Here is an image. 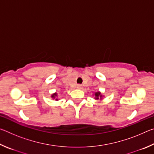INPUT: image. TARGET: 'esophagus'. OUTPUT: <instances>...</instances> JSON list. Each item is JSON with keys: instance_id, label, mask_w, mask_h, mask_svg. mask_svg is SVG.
Here are the masks:
<instances>
[{"instance_id": "1", "label": "esophagus", "mask_w": 154, "mask_h": 154, "mask_svg": "<svg viewBox=\"0 0 154 154\" xmlns=\"http://www.w3.org/2000/svg\"><path fill=\"white\" fill-rule=\"evenodd\" d=\"M77 88H78V89H80V88H82V85L78 84V85H77Z\"/></svg>"}]
</instances>
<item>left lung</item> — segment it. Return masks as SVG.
Here are the masks:
<instances>
[{
	"instance_id": "1",
	"label": "left lung",
	"mask_w": 154,
	"mask_h": 154,
	"mask_svg": "<svg viewBox=\"0 0 154 154\" xmlns=\"http://www.w3.org/2000/svg\"><path fill=\"white\" fill-rule=\"evenodd\" d=\"M95 96H96V99H98V97H101V96L100 95V92H96V94H95Z\"/></svg>"
}]
</instances>
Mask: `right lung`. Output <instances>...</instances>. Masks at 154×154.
I'll return each mask as SVG.
<instances>
[{"label":"right lung","mask_w":154,"mask_h":154,"mask_svg":"<svg viewBox=\"0 0 154 154\" xmlns=\"http://www.w3.org/2000/svg\"><path fill=\"white\" fill-rule=\"evenodd\" d=\"M57 96V94H53V95H52V96H51V97H52V98H55V96Z\"/></svg>","instance_id":"1"}]
</instances>
